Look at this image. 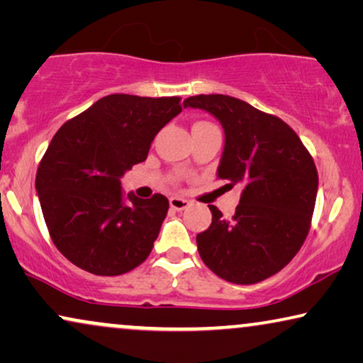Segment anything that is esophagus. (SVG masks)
Wrapping results in <instances>:
<instances>
[{
  "label": "esophagus",
  "instance_id": "obj_1",
  "mask_svg": "<svg viewBox=\"0 0 363 363\" xmlns=\"http://www.w3.org/2000/svg\"><path fill=\"white\" fill-rule=\"evenodd\" d=\"M189 204L191 202L187 199H182V197H171V199H169V206H171L174 211H184L189 207Z\"/></svg>",
  "mask_w": 363,
  "mask_h": 363
}]
</instances>
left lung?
<instances>
[{"label": "left lung", "instance_id": "obj_1", "mask_svg": "<svg viewBox=\"0 0 363 363\" xmlns=\"http://www.w3.org/2000/svg\"><path fill=\"white\" fill-rule=\"evenodd\" d=\"M184 108L214 114L225 133L217 177L244 191L234 216L209 206V229L197 234L207 267L227 282L250 286L282 270L306 242L318 174L297 133L274 114L224 94L187 98Z\"/></svg>", "mask_w": 363, "mask_h": 363}]
</instances>
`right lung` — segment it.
Listing matches in <instances>:
<instances>
[{"label":"right lung","instance_id":"add662e5","mask_svg":"<svg viewBox=\"0 0 363 363\" xmlns=\"http://www.w3.org/2000/svg\"><path fill=\"white\" fill-rule=\"evenodd\" d=\"M182 111L181 98L109 94L66 121L36 172V191L56 249L94 275L141 265L167 214L166 196H129L121 176L146 161L156 134Z\"/></svg>","mask_w":363,"mask_h":363}]
</instances>
